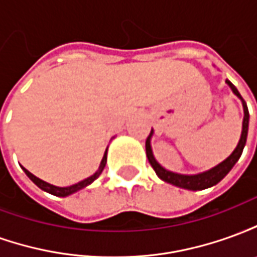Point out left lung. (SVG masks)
I'll list each match as a JSON object with an SVG mask.
<instances>
[{
	"label": "left lung",
	"instance_id": "1",
	"mask_svg": "<svg viewBox=\"0 0 257 257\" xmlns=\"http://www.w3.org/2000/svg\"><path fill=\"white\" fill-rule=\"evenodd\" d=\"M226 84L230 86V89L232 90V93L241 100L243 107L242 132H241V138H239V142H238L237 147L234 149V151H232L230 156L227 157L224 161H221L220 164H217L216 167L210 168V169L205 171V172L195 173V175H183V173H176L172 172V171H168V169H165L164 167H161L160 162L157 161L156 157L153 154V149H151V138H153V135H154V131L151 129L150 135H149V138L146 140V154H147V158H149V162L151 164L153 169L156 171L157 176L161 179V180L184 190H191V191L205 190L209 189L212 186H216V184L220 182L221 179H224V176H226L227 173L231 171L232 167L237 164L238 160H239V157L242 154L243 147L246 145L249 126V111L246 103H245V100L242 99V96L239 95V92L237 90V88H235L228 79H226Z\"/></svg>",
	"mask_w": 257,
	"mask_h": 257
}]
</instances>
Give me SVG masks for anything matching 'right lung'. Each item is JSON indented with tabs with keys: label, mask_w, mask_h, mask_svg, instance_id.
<instances>
[{
	"label": "right lung",
	"mask_w": 257,
	"mask_h": 257,
	"mask_svg": "<svg viewBox=\"0 0 257 257\" xmlns=\"http://www.w3.org/2000/svg\"><path fill=\"white\" fill-rule=\"evenodd\" d=\"M106 162H107V149L106 151H104V156H103V158H101L100 165H99V168H97V171H96L92 176L84 179V180H81V182H78V183L73 184V186H67V187H58V186H53V184L51 183H47V182H44V180H41L40 178L34 176L31 172H29L26 168H23V171H25V173L29 176V179H30L31 182H33L34 184H37V186H38L41 190H44V191L52 194V195H56V197H68V195L77 193V191H79V190L85 189V187H88L89 184L93 183L96 179L100 176L101 172H103V169H104V167H106Z\"/></svg>",
	"instance_id": "obj_1"
}]
</instances>
